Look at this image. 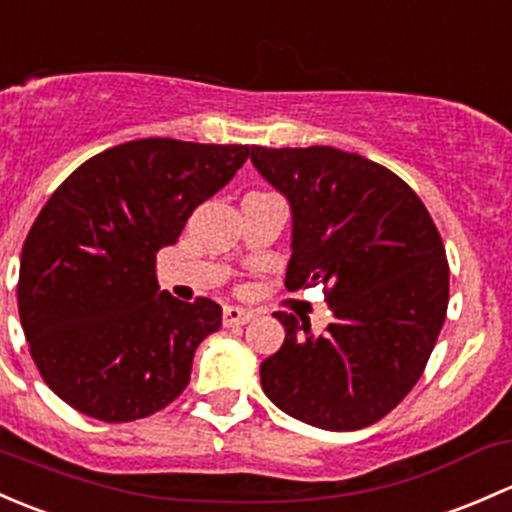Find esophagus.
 <instances>
[{
  "mask_svg": "<svg viewBox=\"0 0 512 512\" xmlns=\"http://www.w3.org/2000/svg\"><path fill=\"white\" fill-rule=\"evenodd\" d=\"M252 311L247 309H240V306H225L223 311V324L225 326H242L247 324V321H252Z\"/></svg>",
  "mask_w": 512,
  "mask_h": 512,
  "instance_id": "34e87169",
  "label": "esophagus"
}]
</instances>
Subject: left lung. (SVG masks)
<instances>
[{
    "label": "left lung",
    "mask_w": 512,
    "mask_h": 512,
    "mask_svg": "<svg viewBox=\"0 0 512 512\" xmlns=\"http://www.w3.org/2000/svg\"><path fill=\"white\" fill-rule=\"evenodd\" d=\"M289 198L287 289L324 284L326 333L277 311L282 348L260 365L282 412L328 432L390 414L422 378L449 304V262L422 198L385 166L333 147L250 149Z\"/></svg>",
    "instance_id": "8db88e82"
}]
</instances>
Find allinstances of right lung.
Masks as SVG:
<instances>
[{
  "instance_id": "add662e5",
  "label": "right lung",
  "mask_w": 512,
  "mask_h": 512,
  "mask_svg": "<svg viewBox=\"0 0 512 512\" xmlns=\"http://www.w3.org/2000/svg\"><path fill=\"white\" fill-rule=\"evenodd\" d=\"M250 157L247 144H117L53 191L24 240L19 319L43 383L100 422H132L186 390L213 299L159 292L157 252Z\"/></svg>"
}]
</instances>
